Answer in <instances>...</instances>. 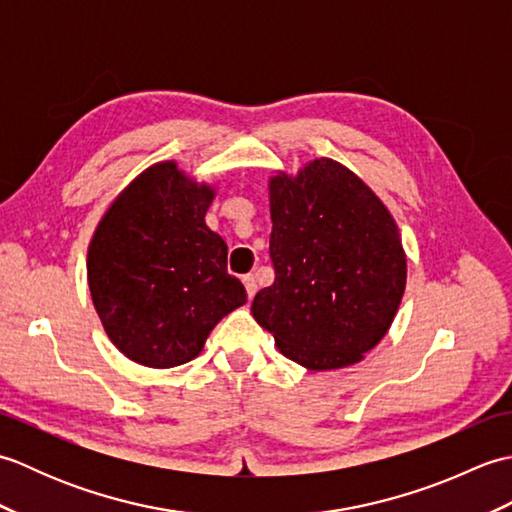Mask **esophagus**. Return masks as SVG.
<instances>
[{
	"mask_svg": "<svg viewBox=\"0 0 512 512\" xmlns=\"http://www.w3.org/2000/svg\"><path fill=\"white\" fill-rule=\"evenodd\" d=\"M242 281H244V288H246L248 299H253L255 292H257V281H255V277H253V275H244Z\"/></svg>",
	"mask_w": 512,
	"mask_h": 512,
	"instance_id": "obj_1",
	"label": "esophagus"
}]
</instances>
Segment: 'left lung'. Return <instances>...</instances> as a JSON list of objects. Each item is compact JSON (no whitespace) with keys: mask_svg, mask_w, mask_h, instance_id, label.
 <instances>
[{"mask_svg":"<svg viewBox=\"0 0 512 512\" xmlns=\"http://www.w3.org/2000/svg\"><path fill=\"white\" fill-rule=\"evenodd\" d=\"M273 286L250 312L279 352L312 372L363 361L394 321L407 284L398 226L341 162L317 158L270 178Z\"/></svg>","mask_w":512,"mask_h":512,"instance_id":"8db88e82","label":"left lung"}]
</instances>
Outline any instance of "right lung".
Here are the masks:
<instances>
[{
  "label": "right lung",
  "instance_id": "1",
  "mask_svg": "<svg viewBox=\"0 0 512 512\" xmlns=\"http://www.w3.org/2000/svg\"><path fill=\"white\" fill-rule=\"evenodd\" d=\"M215 189L173 160L121 191L88 248V284L110 341L129 361L189 363L222 317L246 303L228 275V246L204 222Z\"/></svg>",
  "mask_w": 512,
  "mask_h": 512
}]
</instances>
